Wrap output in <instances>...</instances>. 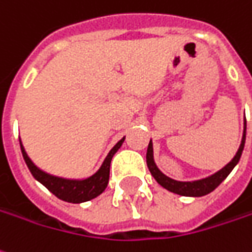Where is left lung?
I'll return each instance as SVG.
<instances>
[{
  "mask_svg": "<svg viewBox=\"0 0 252 252\" xmlns=\"http://www.w3.org/2000/svg\"><path fill=\"white\" fill-rule=\"evenodd\" d=\"M246 128H247V126H244V135H243V139H241V145L240 148H239V152L233 157V160L229 162L227 165H225L220 171H218L217 174L210 176V178H205V179H201V181H194V182H178V181H174V179H171L168 176H165L155 164L152 140L149 142L148 153H146V162H148L149 171H150V174L155 176L156 181L161 185L162 188H165L167 190L172 191V193L182 194V196H193V197L205 196V194L211 193L215 188H218L225 181V178L232 172V169L236 167V164L240 160L243 149H244V143H246Z\"/></svg>",
  "mask_w": 252,
  "mask_h": 252,
  "instance_id": "8db88e82",
  "label": "left lung"
}]
</instances>
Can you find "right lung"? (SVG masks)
Wrapping results in <instances>:
<instances>
[{
    "mask_svg": "<svg viewBox=\"0 0 252 252\" xmlns=\"http://www.w3.org/2000/svg\"><path fill=\"white\" fill-rule=\"evenodd\" d=\"M124 138L117 142V145L110 150V153L107 155L106 160L102 164L100 169L97 171L95 175H92L88 179L84 181H71V179H63V178H58V176H52L49 174H45L44 171H41L40 168H37L32 161L29 158V156L25 152L23 145L20 143V149H22V155L25 158L27 167L30 169L32 175L44 185L48 190L51 193H54L58 198H61L63 201L67 203H84L92 200L96 196H99L102 191L106 189L107 182H109V175H110V162L114 153L120 149V146L123 145Z\"/></svg>",
    "mask_w": 252,
    "mask_h": 252,
    "instance_id": "right-lung-1",
    "label": "right lung"
}]
</instances>
